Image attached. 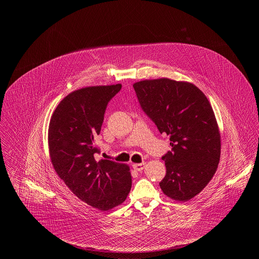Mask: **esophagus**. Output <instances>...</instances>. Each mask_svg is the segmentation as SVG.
<instances>
[{
  "label": "esophagus",
  "mask_w": 259,
  "mask_h": 259,
  "mask_svg": "<svg viewBox=\"0 0 259 259\" xmlns=\"http://www.w3.org/2000/svg\"><path fill=\"white\" fill-rule=\"evenodd\" d=\"M146 166V162H142V163H136V164H133V167L138 170V171H142Z\"/></svg>",
  "instance_id": "1"
}]
</instances>
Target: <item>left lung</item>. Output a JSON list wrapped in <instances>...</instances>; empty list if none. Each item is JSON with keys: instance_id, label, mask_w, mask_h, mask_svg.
Listing matches in <instances>:
<instances>
[{"instance_id": "obj_1", "label": "left lung", "mask_w": 259, "mask_h": 259, "mask_svg": "<svg viewBox=\"0 0 259 259\" xmlns=\"http://www.w3.org/2000/svg\"><path fill=\"white\" fill-rule=\"evenodd\" d=\"M141 108L160 134L169 136L171 150L161 158L166 175L159 183L168 197L187 201L212 179L221 158V135L213 110L194 84L169 78L134 83Z\"/></svg>"}]
</instances>
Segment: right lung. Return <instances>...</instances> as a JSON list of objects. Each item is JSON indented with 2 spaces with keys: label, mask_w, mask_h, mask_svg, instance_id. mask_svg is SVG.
I'll use <instances>...</instances> for the list:
<instances>
[{
  "label": "right lung",
  "mask_w": 259,
  "mask_h": 259,
  "mask_svg": "<svg viewBox=\"0 0 259 259\" xmlns=\"http://www.w3.org/2000/svg\"><path fill=\"white\" fill-rule=\"evenodd\" d=\"M121 84L83 88L68 95L54 111L49 126L52 163L61 180L80 200L99 210L122 203L132 187L130 167L95 159L100 149L106 109Z\"/></svg>",
  "instance_id": "obj_1"
}]
</instances>
